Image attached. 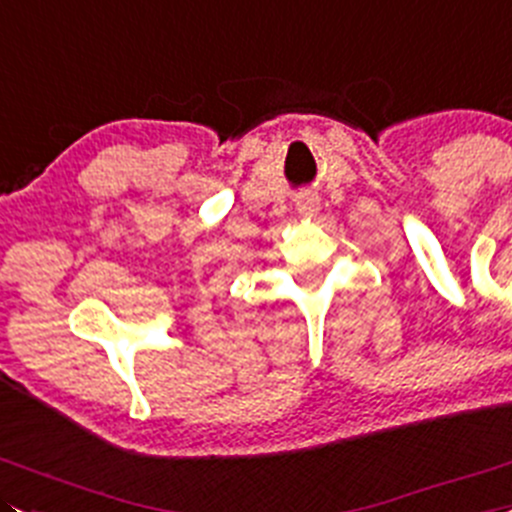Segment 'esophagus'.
<instances>
[{
    "label": "esophagus",
    "mask_w": 512,
    "mask_h": 512,
    "mask_svg": "<svg viewBox=\"0 0 512 512\" xmlns=\"http://www.w3.org/2000/svg\"><path fill=\"white\" fill-rule=\"evenodd\" d=\"M316 211H319V203H316L314 198H304V201H299V213H304V216H314Z\"/></svg>",
    "instance_id": "esophagus-1"
}]
</instances>
